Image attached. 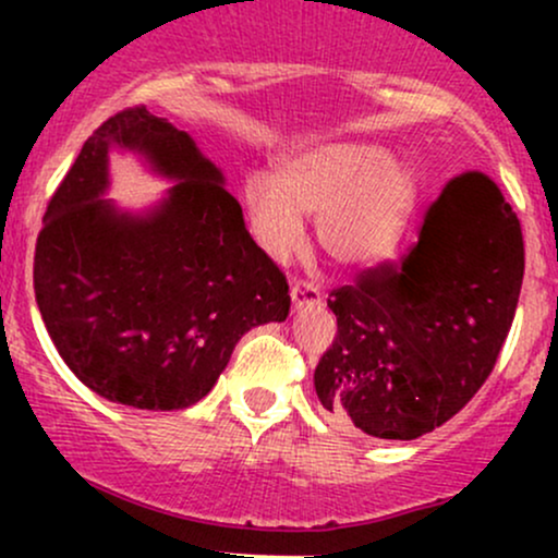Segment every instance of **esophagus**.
<instances>
[{"instance_id":"1","label":"esophagus","mask_w":558,"mask_h":558,"mask_svg":"<svg viewBox=\"0 0 558 558\" xmlns=\"http://www.w3.org/2000/svg\"><path fill=\"white\" fill-rule=\"evenodd\" d=\"M291 301L293 310H312V306L323 304V293L317 286L299 280V283H291Z\"/></svg>"}]
</instances>
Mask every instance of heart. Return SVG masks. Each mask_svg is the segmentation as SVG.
<instances>
[{
	"instance_id": "obj_1",
	"label": "heart",
	"mask_w": 558,
	"mask_h": 558,
	"mask_svg": "<svg viewBox=\"0 0 558 558\" xmlns=\"http://www.w3.org/2000/svg\"><path fill=\"white\" fill-rule=\"evenodd\" d=\"M417 196L412 165L364 141L310 146L286 157L275 178L252 172L241 185L248 230L267 257L296 252L301 217H315L317 246L345 270H367L396 252Z\"/></svg>"
}]
</instances>
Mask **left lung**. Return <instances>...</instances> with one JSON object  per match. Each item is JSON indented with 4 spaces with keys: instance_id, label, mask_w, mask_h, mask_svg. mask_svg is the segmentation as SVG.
I'll list each match as a JSON object with an SVG mask.
<instances>
[{
    "instance_id": "8db88e82",
    "label": "left lung",
    "mask_w": 558,
    "mask_h": 558,
    "mask_svg": "<svg viewBox=\"0 0 558 558\" xmlns=\"http://www.w3.org/2000/svg\"><path fill=\"white\" fill-rule=\"evenodd\" d=\"M524 275L522 228L485 172L451 178L399 265L330 293L336 341L315 369L343 427L414 440L448 422L488 380Z\"/></svg>"
}]
</instances>
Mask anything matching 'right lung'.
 <instances>
[{
  "label": "right lung",
  "mask_w": 558,
  "mask_h": 558,
  "mask_svg": "<svg viewBox=\"0 0 558 558\" xmlns=\"http://www.w3.org/2000/svg\"><path fill=\"white\" fill-rule=\"evenodd\" d=\"M112 148L173 181L159 203L131 214L104 196ZM34 291L83 386L149 412L202 401L243 332L291 310L286 275L248 235L222 170L146 107L96 128L62 178L36 241Z\"/></svg>",
  "instance_id": "1"
}]
</instances>
